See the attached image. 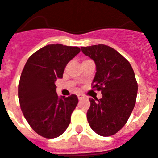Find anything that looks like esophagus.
I'll use <instances>...</instances> for the list:
<instances>
[{"label": "esophagus", "mask_w": 158, "mask_h": 158, "mask_svg": "<svg viewBox=\"0 0 158 158\" xmlns=\"http://www.w3.org/2000/svg\"><path fill=\"white\" fill-rule=\"evenodd\" d=\"M77 97H78V99H84V98H85V96H84L82 94H78Z\"/></svg>", "instance_id": "esophagus-1"}]
</instances>
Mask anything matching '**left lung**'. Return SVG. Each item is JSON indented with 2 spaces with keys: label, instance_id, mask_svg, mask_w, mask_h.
Returning a JSON list of instances; mask_svg holds the SVG:
<instances>
[{
  "label": "left lung",
  "instance_id": "left-lung-1",
  "mask_svg": "<svg viewBox=\"0 0 158 158\" xmlns=\"http://www.w3.org/2000/svg\"><path fill=\"white\" fill-rule=\"evenodd\" d=\"M81 51L95 63L91 85L103 95L89 99V127L101 136L113 135L124 127L135 105L138 84L134 70L127 59L108 45L83 46Z\"/></svg>",
  "mask_w": 158,
  "mask_h": 158
}]
</instances>
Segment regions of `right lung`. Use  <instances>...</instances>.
Here are the masks:
<instances>
[{
  "label": "right lung",
  "instance_id": "obj_1",
  "mask_svg": "<svg viewBox=\"0 0 158 158\" xmlns=\"http://www.w3.org/2000/svg\"><path fill=\"white\" fill-rule=\"evenodd\" d=\"M80 51L77 46L47 45L32 54L23 69L18 89L20 108L31 129L44 138L59 137L70 124L78 98H59L55 81Z\"/></svg>",
  "mask_w": 158,
  "mask_h": 158
}]
</instances>
